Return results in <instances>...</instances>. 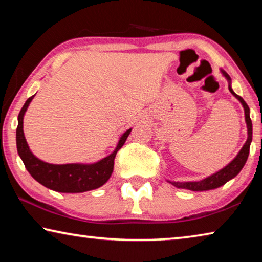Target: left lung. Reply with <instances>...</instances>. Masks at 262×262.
<instances>
[{
  "instance_id": "obj_1",
  "label": "left lung",
  "mask_w": 262,
  "mask_h": 262,
  "mask_svg": "<svg viewBox=\"0 0 262 262\" xmlns=\"http://www.w3.org/2000/svg\"><path fill=\"white\" fill-rule=\"evenodd\" d=\"M221 73L225 78H227V81L229 83L230 92L233 95V97H236V99L239 100V103H241L244 107V113H245V122H246V127H247V140L245 142V144L243 145V148L239 150L237 156L234 157L227 166L221 168V170L215 172V173H212L209 177H207V178L202 179L200 181L167 180L168 183H170L171 185H173L177 188L194 190V192H203V190H210V189L219 188V187H221V186H223L224 184H227L229 180L233 179L234 177H236L239 172L242 171V168L244 167V165H245V163L247 161L248 154H250V145L252 142V121L250 118V108H248V106L245 103V100H244L241 96H238L236 92L232 90L231 77H230L223 69H221Z\"/></svg>"
}]
</instances>
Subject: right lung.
Here are the masks:
<instances>
[{
  "label": "right lung",
  "mask_w": 262,
  "mask_h": 262,
  "mask_svg": "<svg viewBox=\"0 0 262 262\" xmlns=\"http://www.w3.org/2000/svg\"><path fill=\"white\" fill-rule=\"evenodd\" d=\"M34 96L35 95L30 97L21 107L18 114V126L16 130L17 151L32 178L45 187L60 193H83L99 188L100 186L106 184L113 172L114 158L117 156V152L125 144L127 137L130 134L132 128L121 135L113 152L101 158L98 162L90 164L46 163L35 157L31 151L23 130L24 115Z\"/></svg>",
  "instance_id": "obj_1"
}]
</instances>
